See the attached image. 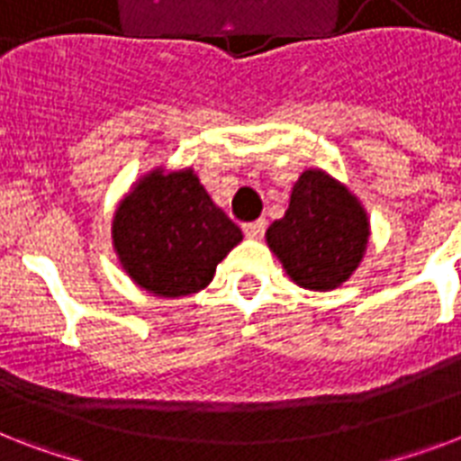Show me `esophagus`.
Instances as JSON below:
<instances>
[{"mask_svg":"<svg viewBox=\"0 0 461 461\" xmlns=\"http://www.w3.org/2000/svg\"><path fill=\"white\" fill-rule=\"evenodd\" d=\"M266 227H267L266 220L246 222L244 224V234H246V237H251V239H260V237H263V234H266Z\"/></svg>","mask_w":461,"mask_h":461,"instance_id":"obj_1","label":"esophagus"}]
</instances>
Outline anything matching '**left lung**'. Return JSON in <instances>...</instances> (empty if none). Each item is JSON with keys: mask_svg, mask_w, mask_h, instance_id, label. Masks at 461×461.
<instances>
[{"mask_svg": "<svg viewBox=\"0 0 461 461\" xmlns=\"http://www.w3.org/2000/svg\"><path fill=\"white\" fill-rule=\"evenodd\" d=\"M267 244L299 287L328 292L349 277L368 244V220L354 195L308 169L292 188L282 220L270 224Z\"/></svg>", "mask_w": 461, "mask_h": 461, "instance_id": "1", "label": "left lung"}]
</instances>
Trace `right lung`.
<instances>
[{"mask_svg": "<svg viewBox=\"0 0 461 461\" xmlns=\"http://www.w3.org/2000/svg\"><path fill=\"white\" fill-rule=\"evenodd\" d=\"M112 237L133 282L158 296H184L210 285L217 263L241 241V230L191 169H158L119 205Z\"/></svg>", "mask_w": 461, "mask_h": 461, "instance_id": "1", "label": "right lung"}]
</instances>
